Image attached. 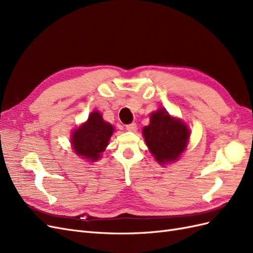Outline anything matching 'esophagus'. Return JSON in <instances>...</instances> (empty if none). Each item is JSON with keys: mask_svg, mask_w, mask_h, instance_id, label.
<instances>
[{"mask_svg": "<svg viewBox=\"0 0 253 253\" xmlns=\"http://www.w3.org/2000/svg\"><path fill=\"white\" fill-rule=\"evenodd\" d=\"M126 128L127 129V131H129V132H135L136 129H137V125L135 124V122H132V124L126 125Z\"/></svg>", "mask_w": 253, "mask_h": 253, "instance_id": "obj_1", "label": "esophagus"}]
</instances>
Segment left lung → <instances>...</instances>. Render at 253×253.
<instances>
[{
  "mask_svg": "<svg viewBox=\"0 0 253 253\" xmlns=\"http://www.w3.org/2000/svg\"><path fill=\"white\" fill-rule=\"evenodd\" d=\"M144 140L159 164L174 162L186 149L190 132L186 125L172 118L165 109L151 115V122L143 127Z\"/></svg>",
  "mask_w": 253,
  "mask_h": 253,
  "instance_id": "obj_1",
  "label": "left lung"
}]
</instances>
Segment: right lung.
<instances>
[{
	"instance_id": "add662e5",
	"label": "right lung",
	"mask_w": 253,
	"mask_h": 253,
	"mask_svg": "<svg viewBox=\"0 0 253 253\" xmlns=\"http://www.w3.org/2000/svg\"><path fill=\"white\" fill-rule=\"evenodd\" d=\"M114 132L112 125L102 119L100 113L93 112L85 124L73 134V147L79 156L86 159L98 160L108 145Z\"/></svg>"
}]
</instances>
